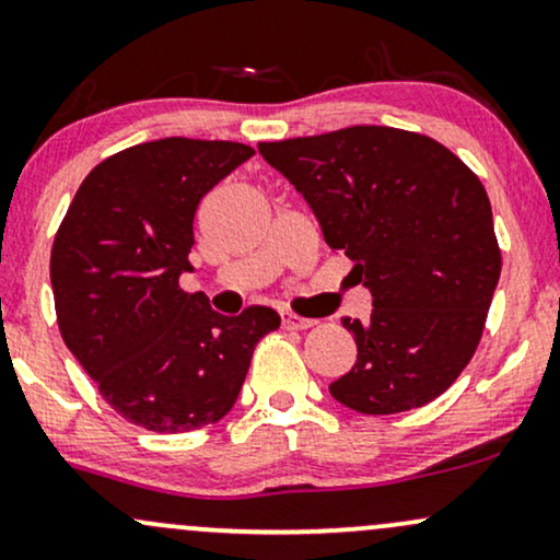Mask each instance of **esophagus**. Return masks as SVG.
<instances>
[{"instance_id": "obj_1", "label": "esophagus", "mask_w": 560, "mask_h": 560, "mask_svg": "<svg viewBox=\"0 0 560 560\" xmlns=\"http://www.w3.org/2000/svg\"><path fill=\"white\" fill-rule=\"evenodd\" d=\"M317 325V322L314 319H308V317H299V314H282V327H285V330H308V327H314Z\"/></svg>"}]
</instances>
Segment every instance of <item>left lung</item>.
Returning <instances> with one entry per match:
<instances>
[{
	"label": "left lung",
	"mask_w": 560,
	"mask_h": 560,
	"mask_svg": "<svg viewBox=\"0 0 560 560\" xmlns=\"http://www.w3.org/2000/svg\"><path fill=\"white\" fill-rule=\"evenodd\" d=\"M372 293L343 317L357 364L330 385L359 413L419 409L475 357L501 278L488 190L453 151L385 125L259 143Z\"/></svg>",
	"instance_id": "8db88e82"
}]
</instances>
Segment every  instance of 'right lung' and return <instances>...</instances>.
I'll return each instance as SVG.
<instances>
[{"instance_id": "1", "label": "right lung", "mask_w": 560, "mask_h": 560, "mask_svg": "<svg viewBox=\"0 0 560 560\" xmlns=\"http://www.w3.org/2000/svg\"><path fill=\"white\" fill-rule=\"evenodd\" d=\"M254 154L235 141L160 138L117 151L75 190L51 246L59 332L104 400L151 432L220 422L238 398L254 346L280 314L222 317L194 272V214Z\"/></svg>"}]
</instances>
